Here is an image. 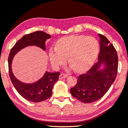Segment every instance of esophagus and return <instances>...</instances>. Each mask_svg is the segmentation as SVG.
I'll return each instance as SVG.
<instances>
[{
	"instance_id": "esophagus-1",
	"label": "esophagus",
	"mask_w": 128,
	"mask_h": 128,
	"mask_svg": "<svg viewBox=\"0 0 128 128\" xmlns=\"http://www.w3.org/2000/svg\"><path fill=\"white\" fill-rule=\"evenodd\" d=\"M67 77V74H61L59 76V79L60 80H61V79H63V78H65L66 77Z\"/></svg>"
}]
</instances>
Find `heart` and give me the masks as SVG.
I'll return each instance as SVG.
<instances>
[{"instance_id":"1","label":"heart","mask_w":128,"mask_h":128,"mask_svg":"<svg viewBox=\"0 0 128 128\" xmlns=\"http://www.w3.org/2000/svg\"><path fill=\"white\" fill-rule=\"evenodd\" d=\"M100 51L99 43L93 36L72 35L63 37L56 42V47L49 50V58L56 70L68 62L77 72H83L93 66Z\"/></svg>"}]
</instances>
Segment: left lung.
Masks as SVG:
<instances>
[{
    "label": "left lung",
    "instance_id": "left-lung-1",
    "mask_svg": "<svg viewBox=\"0 0 128 128\" xmlns=\"http://www.w3.org/2000/svg\"><path fill=\"white\" fill-rule=\"evenodd\" d=\"M100 52L98 60L85 74L78 77L70 89L74 98L85 103L99 100L108 91L118 73V56L114 45L106 37L98 34Z\"/></svg>",
    "mask_w": 128,
    "mask_h": 128
}]
</instances>
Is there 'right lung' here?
Masks as SVG:
<instances>
[{
	"label": "right lung",
	"instance_id": "add662e5",
	"mask_svg": "<svg viewBox=\"0 0 128 128\" xmlns=\"http://www.w3.org/2000/svg\"><path fill=\"white\" fill-rule=\"evenodd\" d=\"M51 35L43 31H36L24 35L16 42L10 50L8 58L9 73L11 82L19 94L26 100L32 102H40L48 99L52 95L54 84L58 80L59 72H46L40 80L32 83L20 82L14 76L12 70V61L14 56L23 48L31 45L38 46L44 51L46 50L45 42Z\"/></svg>",
	"mask_w": 128,
	"mask_h": 128
}]
</instances>
